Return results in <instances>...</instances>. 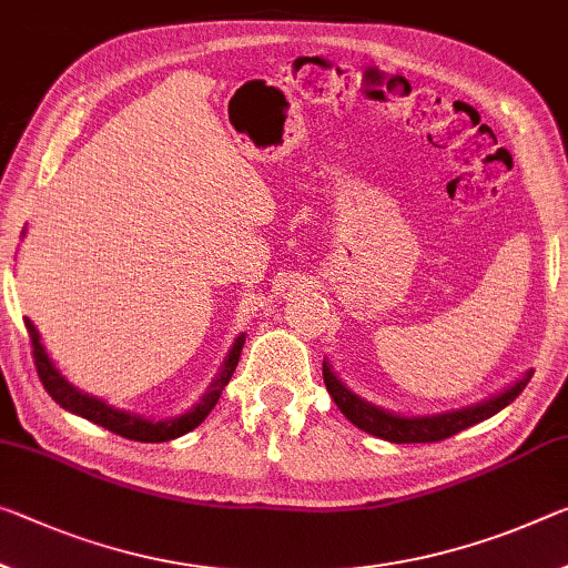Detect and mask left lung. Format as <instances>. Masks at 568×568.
I'll return each mask as SVG.
<instances>
[{"label":"left lung","instance_id":"1","mask_svg":"<svg viewBox=\"0 0 568 568\" xmlns=\"http://www.w3.org/2000/svg\"><path fill=\"white\" fill-rule=\"evenodd\" d=\"M530 376H534V372H526L516 384H510L506 392L473 404V407L427 414V417H402V414L374 407V404L358 397V394L351 392L348 386L331 372L328 362H323V382H326V389L333 402H336V407L344 412V417L348 422H354L358 429L368 432V435L382 437L386 443L397 445L439 443V439H447L457 435V432L478 425V422L493 417V414H498L500 409H506L508 404L526 389Z\"/></svg>","mask_w":568,"mask_h":568}]
</instances>
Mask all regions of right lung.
Returning <instances> with one entry per match:
<instances>
[{
	"instance_id": "obj_1",
	"label": "right lung",
	"mask_w": 568,
	"mask_h": 568,
	"mask_svg": "<svg viewBox=\"0 0 568 568\" xmlns=\"http://www.w3.org/2000/svg\"><path fill=\"white\" fill-rule=\"evenodd\" d=\"M24 326L27 333H30V341H32V354H34V366H38V376L44 389L52 399H55L62 409L78 414V417H83L88 422H93V425H101L105 429H111L113 435H121L125 439H136V443H169V439H176L186 435V432H192L194 427H200L202 422L206 419V414L214 409V404H217L220 394L227 382L232 379V374H235V366L240 362V351L245 346V333L235 338V344H232L227 358H224V364L220 368L217 379L210 384V389L202 397L200 404H194L192 409L182 417H171V419H143L139 414H131V412H123V409H115L111 404H105L103 399L98 397H90V394L75 389L73 384H70L65 376H62L55 364L50 362L48 351L40 344V333L34 328V323L30 318H24Z\"/></svg>"
}]
</instances>
